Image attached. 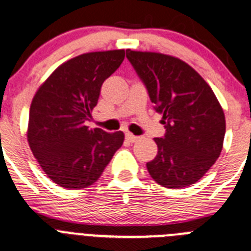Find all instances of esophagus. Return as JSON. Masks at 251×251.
I'll return each instance as SVG.
<instances>
[{
    "mask_svg": "<svg viewBox=\"0 0 251 251\" xmlns=\"http://www.w3.org/2000/svg\"><path fill=\"white\" fill-rule=\"evenodd\" d=\"M126 139H127L128 142H130V143H134V142H137L138 139H139V137H137V135H134V134H132V133L127 132V133H126Z\"/></svg>",
    "mask_w": 251,
    "mask_h": 251,
    "instance_id": "1",
    "label": "esophagus"
}]
</instances>
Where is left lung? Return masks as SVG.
<instances>
[{
    "label": "left lung",
    "instance_id": "left-lung-1",
    "mask_svg": "<svg viewBox=\"0 0 251 251\" xmlns=\"http://www.w3.org/2000/svg\"><path fill=\"white\" fill-rule=\"evenodd\" d=\"M166 133L154 138L157 154L147 163L159 185L181 188L196 183L221 155L226 117L208 83L188 64L171 55L127 49Z\"/></svg>",
    "mask_w": 251,
    "mask_h": 251
}]
</instances>
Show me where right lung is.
I'll return each mask as SVG.
<instances>
[{"label":"right lung","instance_id":"obj_1","mask_svg":"<svg viewBox=\"0 0 251 251\" xmlns=\"http://www.w3.org/2000/svg\"><path fill=\"white\" fill-rule=\"evenodd\" d=\"M123 49L86 52L61 64L42 83L29 109L27 139L48 177L71 190L85 188L100 178L123 132L90 129L101 86L124 60Z\"/></svg>","mask_w":251,"mask_h":251}]
</instances>
